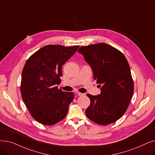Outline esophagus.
<instances>
[{"instance_id":"34e87169","label":"esophagus","mask_w":155,"mask_h":155,"mask_svg":"<svg viewBox=\"0 0 155 155\" xmlns=\"http://www.w3.org/2000/svg\"><path fill=\"white\" fill-rule=\"evenodd\" d=\"M75 93L77 94V96H82L84 94H82V93H81V92H78V91H75Z\"/></svg>"}]
</instances>
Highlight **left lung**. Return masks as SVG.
Segmentation results:
<instances>
[{
  "label": "left lung",
  "instance_id": "obj_1",
  "mask_svg": "<svg viewBox=\"0 0 155 155\" xmlns=\"http://www.w3.org/2000/svg\"><path fill=\"white\" fill-rule=\"evenodd\" d=\"M91 67L94 78L101 88L97 96L87 94L91 100L87 117L97 124L106 125L123 116L134 92L130 66L123 54L113 47L98 43L78 50Z\"/></svg>",
  "mask_w": 155,
  "mask_h": 155
}]
</instances>
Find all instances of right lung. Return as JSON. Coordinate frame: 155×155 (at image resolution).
Here are the masks:
<instances>
[{"label": "right lung", "instance_id": "obj_1", "mask_svg": "<svg viewBox=\"0 0 155 155\" xmlns=\"http://www.w3.org/2000/svg\"><path fill=\"white\" fill-rule=\"evenodd\" d=\"M78 45H48L26 62L22 71L21 96L33 118L52 125L65 118L74 99L73 92L58 89L62 66L75 53Z\"/></svg>", "mask_w": 155, "mask_h": 155}]
</instances>
